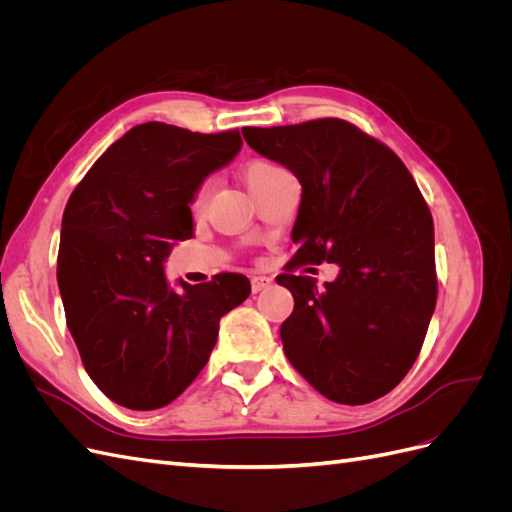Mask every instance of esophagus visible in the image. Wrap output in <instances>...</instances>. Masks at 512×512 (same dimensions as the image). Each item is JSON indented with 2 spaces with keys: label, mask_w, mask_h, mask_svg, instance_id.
<instances>
[{
  "label": "esophagus",
  "mask_w": 512,
  "mask_h": 512,
  "mask_svg": "<svg viewBox=\"0 0 512 512\" xmlns=\"http://www.w3.org/2000/svg\"><path fill=\"white\" fill-rule=\"evenodd\" d=\"M273 284V277L269 275H254L252 277V292H262Z\"/></svg>",
  "instance_id": "esophagus-1"
}]
</instances>
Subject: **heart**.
<instances>
[{"mask_svg":"<svg viewBox=\"0 0 512 512\" xmlns=\"http://www.w3.org/2000/svg\"><path fill=\"white\" fill-rule=\"evenodd\" d=\"M280 173H286V170H284L282 166L273 164V162H254L250 168L245 170L247 188H250V190L254 192L256 188H260V185H265L269 179H273L275 175H280ZM209 190H211L209 183L200 185L196 196H194V203H192V209H194V211H203V207H205V203H207Z\"/></svg>","mask_w":512,"mask_h":512,"instance_id":"b5f03b06","label":"heart"}]
</instances>
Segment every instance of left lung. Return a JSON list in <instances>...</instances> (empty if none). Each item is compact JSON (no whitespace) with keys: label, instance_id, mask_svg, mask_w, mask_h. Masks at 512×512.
I'll return each instance as SVG.
<instances>
[{"label":"left lung","instance_id":"obj_1","mask_svg":"<svg viewBox=\"0 0 512 512\" xmlns=\"http://www.w3.org/2000/svg\"><path fill=\"white\" fill-rule=\"evenodd\" d=\"M260 156L301 183L290 267L335 262L318 288L284 273L294 297L280 335L292 367L337 404H369L404 378L436 309L433 220L395 153L342 119L245 128Z\"/></svg>","mask_w":512,"mask_h":512}]
</instances>
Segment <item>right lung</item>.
Here are the masks:
<instances>
[{"mask_svg": "<svg viewBox=\"0 0 512 512\" xmlns=\"http://www.w3.org/2000/svg\"><path fill=\"white\" fill-rule=\"evenodd\" d=\"M237 130L198 134L149 121L123 134L72 192L57 256L70 335L89 378L115 404L156 410L209 361L220 318L250 297L239 273L179 290L170 250L194 235V196L241 151Z\"/></svg>", "mask_w": 512, "mask_h": 512, "instance_id": "obj_1", "label": "right lung"}]
</instances>
